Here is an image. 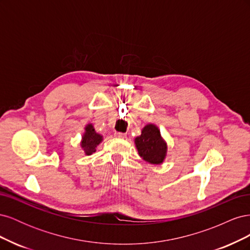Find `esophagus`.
Returning a JSON list of instances; mask_svg holds the SVG:
<instances>
[{
    "instance_id": "34e87169",
    "label": "esophagus",
    "mask_w": 250,
    "mask_h": 250,
    "mask_svg": "<svg viewBox=\"0 0 250 250\" xmlns=\"http://www.w3.org/2000/svg\"><path fill=\"white\" fill-rule=\"evenodd\" d=\"M115 135H116L117 138H119V139H124V138H126V134H125V133H122V132H116Z\"/></svg>"
}]
</instances>
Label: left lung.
<instances>
[{
    "mask_svg": "<svg viewBox=\"0 0 250 250\" xmlns=\"http://www.w3.org/2000/svg\"><path fill=\"white\" fill-rule=\"evenodd\" d=\"M134 143L140 156L145 162L160 165L165 161L168 146L156 125H146L143 128L140 137L134 139Z\"/></svg>",
    "mask_w": 250,
    "mask_h": 250,
    "instance_id": "obj_1",
    "label": "left lung"
}]
</instances>
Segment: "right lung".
<instances>
[{
	"mask_svg": "<svg viewBox=\"0 0 250 250\" xmlns=\"http://www.w3.org/2000/svg\"><path fill=\"white\" fill-rule=\"evenodd\" d=\"M85 132L82 135V141H81V148L84 151V153L86 155L93 154L97 146L102 142L103 137L101 134L97 133L95 131V128L93 124H87L85 126Z\"/></svg>",
	"mask_w": 250,
	"mask_h": 250,
	"instance_id": "right-lung-1",
	"label": "right lung"
}]
</instances>
